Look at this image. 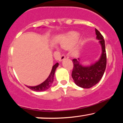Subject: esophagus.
<instances>
[{
	"instance_id": "1",
	"label": "esophagus",
	"mask_w": 123,
	"mask_h": 123,
	"mask_svg": "<svg viewBox=\"0 0 123 123\" xmlns=\"http://www.w3.org/2000/svg\"><path fill=\"white\" fill-rule=\"evenodd\" d=\"M65 58H66L65 55L64 54H62V55H61V57L59 59V61H62L64 60L65 59Z\"/></svg>"
}]
</instances>
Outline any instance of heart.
I'll list each match as a JSON object with an SVG mask.
<instances>
[{
    "label": "heart",
    "instance_id": "1",
    "mask_svg": "<svg viewBox=\"0 0 123 123\" xmlns=\"http://www.w3.org/2000/svg\"><path fill=\"white\" fill-rule=\"evenodd\" d=\"M79 36V33H77V32H73L70 33L67 36L65 40L63 42L62 44V47L67 49V48H69L71 46H72L76 43V41L78 40ZM79 51V49L77 47L73 48L72 50V53L74 55L78 54Z\"/></svg>",
    "mask_w": 123,
    "mask_h": 123
}]
</instances>
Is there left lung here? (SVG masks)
Here are the masks:
<instances>
[{
	"label": "left lung",
	"mask_w": 123,
	"mask_h": 123,
	"mask_svg": "<svg viewBox=\"0 0 123 123\" xmlns=\"http://www.w3.org/2000/svg\"><path fill=\"white\" fill-rule=\"evenodd\" d=\"M97 39L102 47V54L98 61L90 66H83L80 59H73V69L72 76L74 83L79 87L89 88L97 84L104 75L106 66L105 40L99 31L95 29Z\"/></svg>",
	"instance_id": "8db88e82"
}]
</instances>
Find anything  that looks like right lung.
<instances>
[{
  "label": "right lung",
  "instance_id": "obj_1",
  "mask_svg": "<svg viewBox=\"0 0 123 123\" xmlns=\"http://www.w3.org/2000/svg\"><path fill=\"white\" fill-rule=\"evenodd\" d=\"M59 63H56L52 68L51 71L50 72V74L49 77H47V79L45 80L44 82L41 83L39 85L36 86H33V87H30V86H27L28 88H30L31 90H33L35 91H46L49 89L51 86L54 81V73L55 72L56 69L58 66Z\"/></svg>",
  "mask_w": 123,
  "mask_h": 123
}]
</instances>
